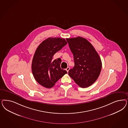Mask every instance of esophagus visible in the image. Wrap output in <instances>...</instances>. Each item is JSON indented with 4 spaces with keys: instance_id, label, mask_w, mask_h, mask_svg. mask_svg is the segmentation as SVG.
<instances>
[{
    "instance_id": "esophagus-1",
    "label": "esophagus",
    "mask_w": 128,
    "mask_h": 128,
    "mask_svg": "<svg viewBox=\"0 0 128 128\" xmlns=\"http://www.w3.org/2000/svg\"><path fill=\"white\" fill-rule=\"evenodd\" d=\"M66 71H67V72H68L69 70H70V67H67L66 68Z\"/></svg>"
}]
</instances>
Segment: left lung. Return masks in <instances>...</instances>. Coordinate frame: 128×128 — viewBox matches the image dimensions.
Here are the masks:
<instances>
[{
    "label": "left lung",
    "mask_w": 128,
    "mask_h": 128,
    "mask_svg": "<svg viewBox=\"0 0 128 128\" xmlns=\"http://www.w3.org/2000/svg\"><path fill=\"white\" fill-rule=\"evenodd\" d=\"M74 58V66L68 74L81 88L89 87L99 77L102 62L90 43L81 37L66 38Z\"/></svg>",
    "instance_id": "left-lung-1"
}]
</instances>
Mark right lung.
I'll return each instance as SVG.
<instances>
[{"mask_svg":"<svg viewBox=\"0 0 128 128\" xmlns=\"http://www.w3.org/2000/svg\"><path fill=\"white\" fill-rule=\"evenodd\" d=\"M67 43L62 38H48L38 46L33 56L32 69L35 80L41 86L51 88L67 74L60 67L61 58L52 60L54 54Z\"/></svg>","mask_w":128,"mask_h":128,"instance_id":"1","label":"right lung"}]
</instances>
